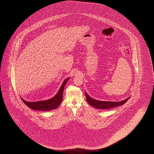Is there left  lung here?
Returning a JSON list of instances; mask_svg holds the SVG:
<instances>
[{
	"label": "left lung",
	"instance_id": "8db88e82",
	"mask_svg": "<svg viewBox=\"0 0 154 154\" xmlns=\"http://www.w3.org/2000/svg\"><path fill=\"white\" fill-rule=\"evenodd\" d=\"M85 94L86 98V100L90 105L95 107L96 109H112L117 106L122 105L123 104L127 102L129 99L130 98V97H129V98L126 99L125 100H124L122 101H119V102L99 101V100H97L96 99L92 98L86 92H85Z\"/></svg>",
	"mask_w": 154,
	"mask_h": 154
}]
</instances>
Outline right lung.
I'll return each instance as SVG.
<instances>
[{"mask_svg":"<svg viewBox=\"0 0 154 154\" xmlns=\"http://www.w3.org/2000/svg\"><path fill=\"white\" fill-rule=\"evenodd\" d=\"M69 79V78H67L64 81L57 93L54 97H53V98L51 99L36 102H28L23 99L21 97H20L21 99L27 106L33 110L49 111L57 109L62 100L64 88L66 85L67 81H68Z\"/></svg>","mask_w":154,"mask_h":154,"instance_id":"right-lung-1","label":"right lung"}]
</instances>
